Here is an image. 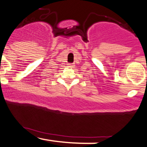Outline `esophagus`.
<instances>
[{"instance_id": "1", "label": "esophagus", "mask_w": 147, "mask_h": 147, "mask_svg": "<svg viewBox=\"0 0 147 147\" xmlns=\"http://www.w3.org/2000/svg\"><path fill=\"white\" fill-rule=\"evenodd\" d=\"M75 66V65H74L73 63H71V64H69L68 65V67H70V68H72V67Z\"/></svg>"}]
</instances>
